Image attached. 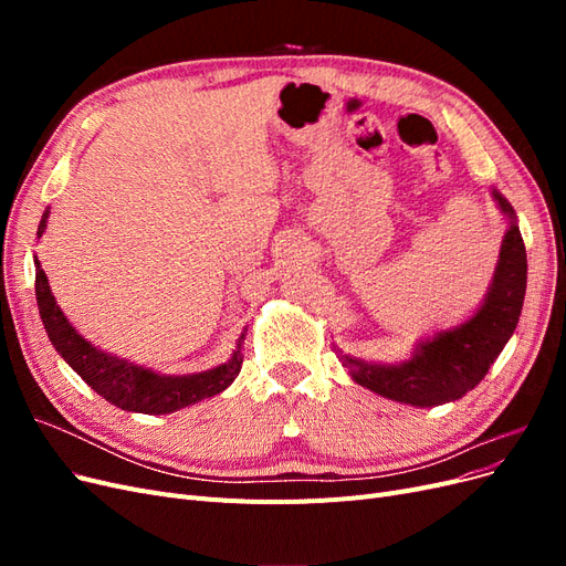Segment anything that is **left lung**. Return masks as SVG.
I'll use <instances>...</instances> for the list:
<instances>
[{"label": "left lung", "mask_w": 566, "mask_h": 566, "mask_svg": "<svg viewBox=\"0 0 566 566\" xmlns=\"http://www.w3.org/2000/svg\"><path fill=\"white\" fill-rule=\"evenodd\" d=\"M493 196L512 221L482 310L460 328L422 342L416 356L401 366L364 364L339 352V361L349 368L354 382L401 403L439 406L460 399L484 380L491 364L517 328L526 293V250L515 210L499 191H493Z\"/></svg>", "instance_id": "left-lung-1"}]
</instances>
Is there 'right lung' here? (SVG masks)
Instances as JSON below:
<instances>
[{
  "instance_id": "right-lung-1",
  "label": "right lung",
  "mask_w": 566,
  "mask_h": 566,
  "mask_svg": "<svg viewBox=\"0 0 566 566\" xmlns=\"http://www.w3.org/2000/svg\"><path fill=\"white\" fill-rule=\"evenodd\" d=\"M46 214L49 212H44L40 221L38 235H42L46 227ZM35 264V295L51 345L56 347V352L65 358L67 366H71L84 382L117 408L134 410V413H169V410L184 408L188 403H196L200 399H208L219 391H224L235 380V375L241 373V349L245 333L238 339V347L227 364L196 375H158L142 366H132L117 356L98 352L65 321L63 312L56 306L54 295H51L49 281L38 260Z\"/></svg>"
}]
</instances>
